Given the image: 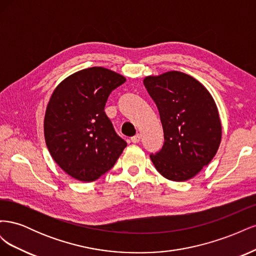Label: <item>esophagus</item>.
<instances>
[{
    "label": "esophagus",
    "instance_id": "34e87169",
    "mask_svg": "<svg viewBox=\"0 0 256 256\" xmlns=\"http://www.w3.org/2000/svg\"><path fill=\"white\" fill-rule=\"evenodd\" d=\"M140 140H141V134H138L134 136L131 138V142H132V143H138V142H140Z\"/></svg>",
    "mask_w": 256,
    "mask_h": 256
}]
</instances>
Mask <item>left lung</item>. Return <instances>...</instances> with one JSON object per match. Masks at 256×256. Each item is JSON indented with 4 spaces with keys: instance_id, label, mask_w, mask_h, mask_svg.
<instances>
[{
    "instance_id": "left-lung-1",
    "label": "left lung",
    "mask_w": 256,
    "mask_h": 256,
    "mask_svg": "<svg viewBox=\"0 0 256 256\" xmlns=\"http://www.w3.org/2000/svg\"><path fill=\"white\" fill-rule=\"evenodd\" d=\"M143 83L158 108L164 134L152 162L168 180H191L212 160L221 143L214 99L202 83L180 72L147 76Z\"/></svg>"
}]
</instances>
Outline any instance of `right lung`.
Instances as JSON below:
<instances>
[{
    "label": "right lung",
    "instance_id": "obj_1",
    "mask_svg": "<svg viewBox=\"0 0 256 256\" xmlns=\"http://www.w3.org/2000/svg\"><path fill=\"white\" fill-rule=\"evenodd\" d=\"M125 81L110 69L90 67L68 76L53 90L44 113V141L53 160L74 180H98L127 146L104 113L111 92Z\"/></svg>",
    "mask_w": 256,
    "mask_h": 256
}]
</instances>
